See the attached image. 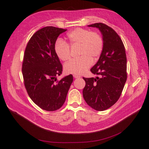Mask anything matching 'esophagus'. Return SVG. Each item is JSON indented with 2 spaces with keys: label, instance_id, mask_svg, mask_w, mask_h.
<instances>
[{
  "label": "esophagus",
  "instance_id": "1",
  "mask_svg": "<svg viewBox=\"0 0 149 149\" xmlns=\"http://www.w3.org/2000/svg\"><path fill=\"white\" fill-rule=\"evenodd\" d=\"M73 76H74V78H75V79H77V78H80V77H81L80 75H75V74H74V75H73Z\"/></svg>",
  "mask_w": 149,
  "mask_h": 149
}]
</instances>
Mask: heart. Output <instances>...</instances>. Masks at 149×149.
Returning a JSON list of instances; mask_svg holds the SVG:
<instances>
[{
	"instance_id": "b5f03b06",
	"label": "heart",
	"mask_w": 149,
	"mask_h": 149,
	"mask_svg": "<svg viewBox=\"0 0 149 149\" xmlns=\"http://www.w3.org/2000/svg\"><path fill=\"white\" fill-rule=\"evenodd\" d=\"M66 43L57 40L54 50L58 58L63 61H68L71 57L70 49L78 46V55L81 56L66 64L65 71L67 74L81 75L92 65L93 60L100 57L103 48V40L100 34L90 32L83 28H76L70 31L66 36Z\"/></svg>"
}]
</instances>
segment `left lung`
Masks as SVG:
<instances>
[{"label": "left lung", "instance_id": "left-lung-1", "mask_svg": "<svg viewBox=\"0 0 149 149\" xmlns=\"http://www.w3.org/2000/svg\"><path fill=\"white\" fill-rule=\"evenodd\" d=\"M88 27L101 31L103 48L97 63L90 69L100 77L84 78L83 90L84 100L97 111H103L119 100L127 81V57L123 42L118 33L103 23H95Z\"/></svg>", "mask_w": 149, "mask_h": 149}]
</instances>
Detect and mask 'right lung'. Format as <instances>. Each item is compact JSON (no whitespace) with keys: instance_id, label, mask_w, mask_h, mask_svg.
I'll use <instances>...</instances> for the list:
<instances>
[{"instance_id":"obj_1","label":"right lung","mask_w":149,"mask_h":149,"mask_svg":"<svg viewBox=\"0 0 149 149\" xmlns=\"http://www.w3.org/2000/svg\"><path fill=\"white\" fill-rule=\"evenodd\" d=\"M66 30L54 26L41 28L31 37L25 49L22 72L26 89L31 100L46 111L63 105L73 82L71 74L57 81L63 66L54 46L57 37Z\"/></svg>"}]
</instances>
